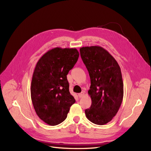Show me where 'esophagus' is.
<instances>
[{"label":"esophagus","instance_id":"esophagus-1","mask_svg":"<svg viewBox=\"0 0 151 151\" xmlns=\"http://www.w3.org/2000/svg\"><path fill=\"white\" fill-rule=\"evenodd\" d=\"M84 95V92H81V93H79V94H78V96H79V98H82V97Z\"/></svg>","mask_w":151,"mask_h":151}]
</instances>
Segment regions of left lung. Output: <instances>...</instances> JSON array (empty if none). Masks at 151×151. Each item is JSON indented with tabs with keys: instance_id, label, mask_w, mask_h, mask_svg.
Instances as JSON below:
<instances>
[{
	"instance_id": "obj_1",
	"label": "left lung",
	"mask_w": 151,
	"mask_h": 151,
	"mask_svg": "<svg viewBox=\"0 0 151 151\" xmlns=\"http://www.w3.org/2000/svg\"><path fill=\"white\" fill-rule=\"evenodd\" d=\"M80 53L91 79L88 94L92 103L85 110L86 116L94 124H106L116 115L123 100L120 67L111 55L101 47H82Z\"/></svg>"
}]
</instances>
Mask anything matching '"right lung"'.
<instances>
[{
	"label": "right lung",
	"instance_id": "right-lung-1",
	"mask_svg": "<svg viewBox=\"0 0 151 151\" xmlns=\"http://www.w3.org/2000/svg\"><path fill=\"white\" fill-rule=\"evenodd\" d=\"M79 56L76 48H54L36 63L31 86V98L41 120L54 126L64 121L76 102L67 79Z\"/></svg>",
	"mask_w": 151,
	"mask_h": 151
}]
</instances>
